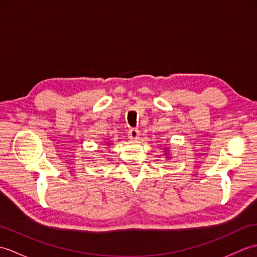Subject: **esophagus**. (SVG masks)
I'll use <instances>...</instances> for the list:
<instances>
[{
    "mask_svg": "<svg viewBox=\"0 0 257 257\" xmlns=\"http://www.w3.org/2000/svg\"><path fill=\"white\" fill-rule=\"evenodd\" d=\"M139 130L137 128H130L128 133V137L130 139H138L139 138Z\"/></svg>",
    "mask_w": 257,
    "mask_h": 257,
    "instance_id": "obj_1",
    "label": "esophagus"
}]
</instances>
